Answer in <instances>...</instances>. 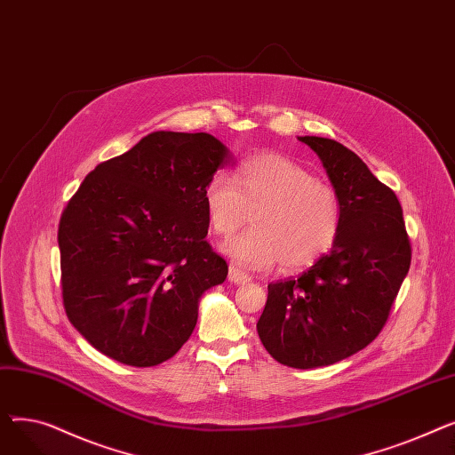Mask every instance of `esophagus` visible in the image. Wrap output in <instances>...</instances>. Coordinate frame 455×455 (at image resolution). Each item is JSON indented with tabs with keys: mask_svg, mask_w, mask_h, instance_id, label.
<instances>
[{
	"mask_svg": "<svg viewBox=\"0 0 455 455\" xmlns=\"http://www.w3.org/2000/svg\"><path fill=\"white\" fill-rule=\"evenodd\" d=\"M228 280L234 283H247L251 280V276L247 273H243L242 269H237L234 266H230L228 269Z\"/></svg>",
	"mask_w": 455,
	"mask_h": 455,
	"instance_id": "obj_1",
	"label": "esophagus"
}]
</instances>
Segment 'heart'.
<instances>
[{"label": "heart", "instance_id": "obj_1", "mask_svg": "<svg viewBox=\"0 0 455 455\" xmlns=\"http://www.w3.org/2000/svg\"><path fill=\"white\" fill-rule=\"evenodd\" d=\"M234 175L220 170L203 188L210 230L232 237L223 251L237 266L266 269L280 259L288 271L314 266L336 245L343 204L336 188L317 180L302 164L278 153H259L240 162Z\"/></svg>", "mask_w": 455, "mask_h": 455}]
</instances>
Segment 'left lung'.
<instances>
[{
    "label": "left lung",
    "instance_id": "left-lung-1",
    "mask_svg": "<svg viewBox=\"0 0 455 455\" xmlns=\"http://www.w3.org/2000/svg\"><path fill=\"white\" fill-rule=\"evenodd\" d=\"M339 194L343 223L330 254L297 278L267 285L256 324L266 350L282 365L338 363L376 339L411 266V243L395 191L343 143L300 136Z\"/></svg>",
    "mask_w": 455,
    "mask_h": 455
}]
</instances>
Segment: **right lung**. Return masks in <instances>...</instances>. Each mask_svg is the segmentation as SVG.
Here are the masks:
<instances>
[{"label": "right lung", "mask_w": 455, "mask_h": 455, "mask_svg": "<svg viewBox=\"0 0 455 455\" xmlns=\"http://www.w3.org/2000/svg\"><path fill=\"white\" fill-rule=\"evenodd\" d=\"M228 158L206 132L156 131L90 172L59 223L62 304L112 360L153 367L197 324L227 261L206 242L203 188Z\"/></svg>", "instance_id": "add662e5"}]
</instances>
